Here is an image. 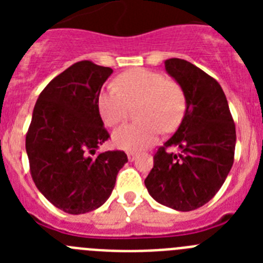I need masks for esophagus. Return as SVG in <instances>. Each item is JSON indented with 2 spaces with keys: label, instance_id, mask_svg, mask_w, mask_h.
I'll list each match as a JSON object with an SVG mask.
<instances>
[{
  "label": "esophagus",
  "instance_id": "1",
  "mask_svg": "<svg viewBox=\"0 0 263 263\" xmlns=\"http://www.w3.org/2000/svg\"><path fill=\"white\" fill-rule=\"evenodd\" d=\"M136 158H137L136 153H127V159H129L130 162H133V160H136Z\"/></svg>",
  "mask_w": 263,
  "mask_h": 263
}]
</instances>
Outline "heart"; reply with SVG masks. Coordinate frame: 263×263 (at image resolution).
Listing matches in <instances>:
<instances>
[{
    "instance_id": "heart-1",
    "label": "heart",
    "mask_w": 263,
    "mask_h": 263,
    "mask_svg": "<svg viewBox=\"0 0 263 263\" xmlns=\"http://www.w3.org/2000/svg\"><path fill=\"white\" fill-rule=\"evenodd\" d=\"M101 90L97 99L104 124L116 126L129 113L130 105L141 103L137 110L139 122L126 124L113 133V143L127 152L152 146L164 130H174L185 111V95L175 80L146 68L130 69Z\"/></svg>"
}]
</instances>
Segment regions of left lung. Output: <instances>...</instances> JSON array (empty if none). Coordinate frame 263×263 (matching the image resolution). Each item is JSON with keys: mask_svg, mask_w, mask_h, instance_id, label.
<instances>
[{"mask_svg": "<svg viewBox=\"0 0 263 263\" xmlns=\"http://www.w3.org/2000/svg\"><path fill=\"white\" fill-rule=\"evenodd\" d=\"M164 67L184 90L185 111L174 136L158 148L145 185L159 204L188 212L208 203L224 184L233 166L236 126L215 79L178 58ZM171 145L181 153H167Z\"/></svg>", "mask_w": 263, "mask_h": 263, "instance_id": "obj_1", "label": "left lung"}]
</instances>
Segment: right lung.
Segmentation results:
<instances>
[{
  "mask_svg": "<svg viewBox=\"0 0 263 263\" xmlns=\"http://www.w3.org/2000/svg\"><path fill=\"white\" fill-rule=\"evenodd\" d=\"M113 69L75 63L42 90L26 136L32 180L50 203L71 215L97 210L110 196L124 152L97 148L109 138L97 99Z\"/></svg>",
  "mask_w": 263,
  "mask_h": 263,
  "instance_id": "1",
  "label": "right lung"
}]
</instances>
